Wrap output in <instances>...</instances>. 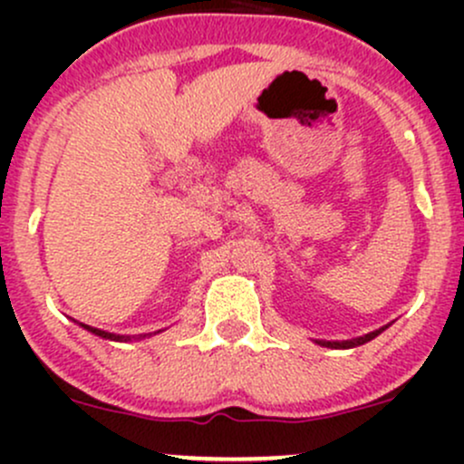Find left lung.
<instances>
[{
  "label": "left lung",
  "instance_id": "1",
  "mask_svg": "<svg viewBox=\"0 0 464 464\" xmlns=\"http://www.w3.org/2000/svg\"><path fill=\"white\" fill-rule=\"evenodd\" d=\"M386 327L382 329H375V332L362 335V338H353V340H343V343H332V340H316L318 344H323V347H332V349H351V347H360V344L369 343V340L375 338V335H380L382 332H384Z\"/></svg>",
  "mask_w": 464,
  "mask_h": 464
}]
</instances>
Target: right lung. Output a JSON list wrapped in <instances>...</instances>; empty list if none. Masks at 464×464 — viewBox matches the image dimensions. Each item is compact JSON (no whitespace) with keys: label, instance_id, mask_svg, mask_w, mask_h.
<instances>
[{"label":"right lung","instance_id":"right-lung-1","mask_svg":"<svg viewBox=\"0 0 464 464\" xmlns=\"http://www.w3.org/2000/svg\"><path fill=\"white\" fill-rule=\"evenodd\" d=\"M80 327H84L87 332H92L95 335H100V338H106V340H115V343H129V340H141V338H148V335L152 334H140V335H120V334H111V332H102V329H95V327H89V324H82L80 323Z\"/></svg>","mask_w":464,"mask_h":464}]
</instances>
